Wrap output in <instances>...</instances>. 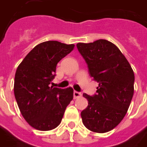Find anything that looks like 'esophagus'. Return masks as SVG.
I'll list each match as a JSON object with an SVG mask.
<instances>
[{"label": "esophagus", "mask_w": 147, "mask_h": 147, "mask_svg": "<svg viewBox=\"0 0 147 147\" xmlns=\"http://www.w3.org/2000/svg\"><path fill=\"white\" fill-rule=\"evenodd\" d=\"M74 98H80L82 96V94H81L80 92H78V91H74Z\"/></svg>", "instance_id": "1"}]
</instances>
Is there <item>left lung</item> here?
I'll return each mask as SVG.
<instances>
[{"instance_id":"1","label":"left lung","mask_w":147,"mask_h":147,"mask_svg":"<svg viewBox=\"0 0 147 147\" xmlns=\"http://www.w3.org/2000/svg\"><path fill=\"white\" fill-rule=\"evenodd\" d=\"M77 49L88 63L91 77L98 83L97 94L84 93L88 105L81 112L83 123L95 133L117 127L126 115L134 95V74L119 48L106 40L78 43Z\"/></svg>"}]
</instances>
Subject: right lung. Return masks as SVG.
<instances>
[{"label":"right lung","instance_id":"add662e5","mask_svg":"<svg viewBox=\"0 0 147 147\" xmlns=\"http://www.w3.org/2000/svg\"><path fill=\"white\" fill-rule=\"evenodd\" d=\"M75 45L56 40L37 45L17 67L14 95L20 113L31 127L51 131L61 123L67 105L73 99V89L49 87L57 63L69 54Z\"/></svg>","mask_w":147,"mask_h":147}]
</instances>
